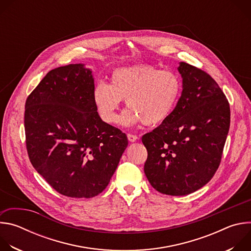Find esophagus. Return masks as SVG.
Returning a JSON list of instances; mask_svg holds the SVG:
<instances>
[{
    "label": "esophagus",
    "mask_w": 251,
    "mask_h": 251,
    "mask_svg": "<svg viewBox=\"0 0 251 251\" xmlns=\"http://www.w3.org/2000/svg\"><path fill=\"white\" fill-rule=\"evenodd\" d=\"M127 137H128V140H129L130 142H135V141L138 140V136L133 135V134H128Z\"/></svg>",
    "instance_id": "1"
}]
</instances>
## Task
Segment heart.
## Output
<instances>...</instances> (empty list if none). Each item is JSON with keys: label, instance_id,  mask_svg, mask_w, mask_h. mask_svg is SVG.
Wrapping results in <instances>:
<instances>
[{"label": "heart", "instance_id": "obj_1", "mask_svg": "<svg viewBox=\"0 0 251 251\" xmlns=\"http://www.w3.org/2000/svg\"><path fill=\"white\" fill-rule=\"evenodd\" d=\"M181 92V78L174 71L138 64L115 69L110 75V84L98 81L92 97L100 118L106 123L117 121L121 100H126L130 109L121 116L124 125L143 122L153 126L170 117Z\"/></svg>", "mask_w": 251, "mask_h": 251}]
</instances>
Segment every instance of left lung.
<instances>
[{"label":"left lung","instance_id":"left-lung-1","mask_svg":"<svg viewBox=\"0 0 251 251\" xmlns=\"http://www.w3.org/2000/svg\"><path fill=\"white\" fill-rule=\"evenodd\" d=\"M183 91L170 117L142 137L148 151L144 172L151 186L186 196L207 184L221 164L230 125L229 103L205 71L177 67Z\"/></svg>","mask_w":251,"mask_h":251}]
</instances>
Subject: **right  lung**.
<instances>
[{
	"label": "right lung",
	"instance_id": "right-lung-1",
	"mask_svg": "<svg viewBox=\"0 0 251 251\" xmlns=\"http://www.w3.org/2000/svg\"><path fill=\"white\" fill-rule=\"evenodd\" d=\"M93 88L90 69L68 64L48 73L25 101L29 161L57 193L69 198L102 193L128 145L126 134L98 115Z\"/></svg>",
	"mask_w": 251,
	"mask_h": 251
}]
</instances>
